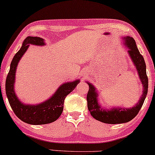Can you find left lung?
<instances>
[{
	"label": "left lung",
	"mask_w": 155,
	"mask_h": 155,
	"mask_svg": "<svg viewBox=\"0 0 155 155\" xmlns=\"http://www.w3.org/2000/svg\"><path fill=\"white\" fill-rule=\"evenodd\" d=\"M123 44L128 48V53L137 70L140 81L143 85V91L140 99L134 107L130 108L113 107L111 109H104L97 102L98 94L97 90L90 82L89 90L87 95V107L91 115L95 120L107 124L125 123L132 120L141 109L144 103L148 90V78L146 73V65L144 58L140 54L137 48L135 41L133 38L127 36L123 38Z\"/></svg>",
	"instance_id": "1"
}]
</instances>
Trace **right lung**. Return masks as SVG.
<instances>
[{"label": "right lung", "mask_w": 155, "mask_h": 155, "mask_svg": "<svg viewBox=\"0 0 155 155\" xmlns=\"http://www.w3.org/2000/svg\"><path fill=\"white\" fill-rule=\"evenodd\" d=\"M44 45V40L39 37L28 36L24 40L18 52L14 56L5 81V92L10 105L15 115L22 121L31 124H45L58 120L63 110L64 100L66 96L75 89L79 80L65 82L58 87L54 95L46 101L38 104H25L19 100L15 93L14 84L16 68L22 56L30 45Z\"/></svg>", "instance_id": "right-lung-1"}]
</instances>
